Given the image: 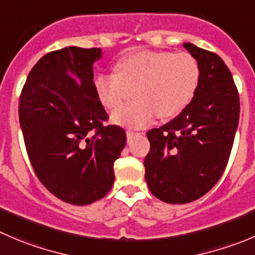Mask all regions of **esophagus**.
<instances>
[{
  "instance_id": "obj_1",
  "label": "esophagus",
  "mask_w": 255,
  "mask_h": 255,
  "mask_svg": "<svg viewBox=\"0 0 255 255\" xmlns=\"http://www.w3.org/2000/svg\"><path fill=\"white\" fill-rule=\"evenodd\" d=\"M138 133L137 132H133V130H127V139H128V142H129L130 139H132L133 137H134V135H137Z\"/></svg>"
}]
</instances>
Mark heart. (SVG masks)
<instances>
[{"label": "heart", "mask_w": 255, "mask_h": 255, "mask_svg": "<svg viewBox=\"0 0 255 255\" xmlns=\"http://www.w3.org/2000/svg\"><path fill=\"white\" fill-rule=\"evenodd\" d=\"M201 81V66L188 52L138 51L121 58L115 75H98L93 86L98 101L108 111H118L128 100H135L113 116L128 127L149 125L155 116L169 120L192 101Z\"/></svg>", "instance_id": "b5f03b06"}]
</instances>
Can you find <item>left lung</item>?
Masks as SVG:
<instances>
[{
  "mask_svg": "<svg viewBox=\"0 0 255 255\" xmlns=\"http://www.w3.org/2000/svg\"><path fill=\"white\" fill-rule=\"evenodd\" d=\"M183 47L201 66L189 105L170 122L147 132L145 180L160 201L184 204L203 197L221 179L239 122V93L217 53L192 43Z\"/></svg>",
  "mask_w": 255,
  "mask_h": 255,
  "instance_id": "1",
  "label": "left lung"
}]
</instances>
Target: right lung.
I'll use <instances>...</instances> for the list:
<instances>
[{
  "label": "right lung",
  "mask_w": 255,
  "mask_h": 255,
  "mask_svg": "<svg viewBox=\"0 0 255 255\" xmlns=\"http://www.w3.org/2000/svg\"><path fill=\"white\" fill-rule=\"evenodd\" d=\"M100 48L65 47L44 54L28 73L18 116L29 162L53 196L73 206L103 198L127 137L106 126L107 112L93 86Z\"/></svg>",
  "instance_id": "obj_1"
}]
</instances>
